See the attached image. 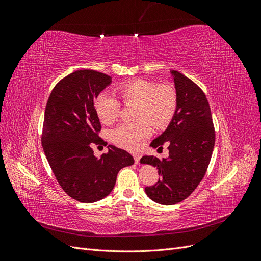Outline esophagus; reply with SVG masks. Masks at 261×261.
Wrapping results in <instances>:
<instances>
[{
	"mask_svg": "<svg viewBox=\"0 0 261 261\" xmlns=\"http://www.w3.org/2000/svg\"><path fill=\"white\" fill-rule=\"evenodd\" d=\"M140 158H141V155H140L139 153H135V154H134V160H135V163H136V164H139Z\"/></svg>",
	"mask_w": 261,
	"mask_h": 261,
	"instance_id": "34e87169",
	"label": "esophagus"
}]
</instances>
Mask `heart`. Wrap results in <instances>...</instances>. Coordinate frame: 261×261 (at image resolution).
<instances>
[{"instance_id": "1", "label": "heart", "mask_w": 261, "mask_h": 261, "mask_svg": "<svg viewBox=\"0 0 261 261\" xmlns=\"http://www.w3.org/2000/svg\"><path fill=\"white\" fill-rule=\"evenodd\" d=\"M116 92L124 102H136V122L122 123L112 132V140L116 145L128 150H136L154 127L167 126L176 108V92L171 85H159L154 82L135 80L116 87ZM94 110L100 121L113 123L120 112V101L109 91H102L94 101Z\"/></svg>"}]
</instances>
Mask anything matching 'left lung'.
<instances>
[{
  "mask_svg": "<svg viewBox=\"0 0 261 261\" xmlns=\"http://www.w3.org/2000/svg\"><path fill=\"white\" fill-rule=\"evenodd\" d=\"M176 92V108L172 120L152 148L168 145L169 158L144 155L141 164L158 169L161 176L153 186L146 187L150 199L160 204L183 201L199 185L206 174L215 147V128L206 94L193 81L177 70H170Z\"/></svg>",
  "mask_w": 261,
  "mask_h": 261,
  "instance_id": "obj_1",
  "label": "left lung"
}]
</instances>
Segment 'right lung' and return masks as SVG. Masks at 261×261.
I'll return each instance as SVG.
<instances>
[{
  "label": "right lung",
  "instance_id": "add662e5",
  "mask_svg": "<svg viewBox=\"0 0 261 261\" xmlns=\"http://www.w3.org/2000/svg\"><path fill=\"white\" fill-rule=\"evenodd\" d=\"M111 83L96 70H76L55 85L45 107L41 140L46 160L63 191L85 203L103 199L120 170L134 164L127 151L112 145L101 158L93 154V145H107L98 136L94 100Z\"/></svg>",
  "mask_w": 261,
  "mask_h": 261
}]
</instances>
